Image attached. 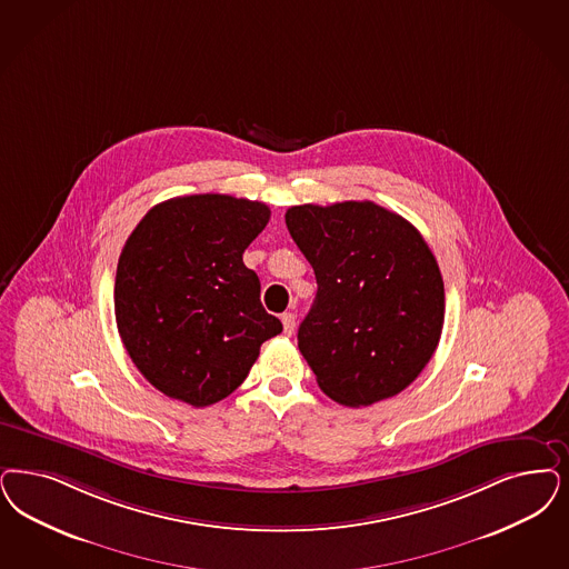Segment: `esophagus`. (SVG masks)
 I'll return each instance as SVG.
<instances>
[{
	"mask_svg": "<svg viewBox=\"0 0 569 569\" xmlns=\"http://www.w3.org/2000/svg\"><path fill=\"white\" fill-rule=\"evenodd\" d=\"M281 323H283V332L288 333V336H292L296 328V317L292 313H283L281 315Z\"/></svg>",
	"mask_w": 569,
	"mask_h": 569,
	"instance_id": "obj_1",
	"label": "esophagus"
}]
</instances>
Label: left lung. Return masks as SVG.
<instances>
[{
    "label": "left lung",
    "mask_w": 569,
    "mask_h": 569,
    "mask_svg": "<svg viewBox=\"0 0 569 569\" xmlns=\"http://www.w3.org/2000/svg\"><path fill=\"white\" fill-rule=\"evenodd\" d=\"M286 224L317 279L298 349L319 389L361 408L410 387L446 313L441 271L418 229L373 201L295 206Z\"/></svg>",
    "instance_id": "1"
}]
</instances>
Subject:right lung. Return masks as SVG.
Returning <instances> with one entry per match:
<instances>
[{"instance_id":"1","label":"right lung","mask_w":569,"mask_h":569,"mask_svg":"<svg viewBox=\"0 0 569 569\" xmlns=\"http://www.w3.org/2000/svg\"><path fill=\"white\" fill-rule=\"evenodd\" d=\"M262 201L218 193L168 199L128 237L116 274L119 336L157 391L206 408L246 380L283 330L260 302L243 252L267 227Z\"/></svg>"}]
</instances>
